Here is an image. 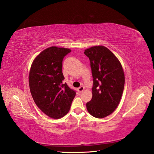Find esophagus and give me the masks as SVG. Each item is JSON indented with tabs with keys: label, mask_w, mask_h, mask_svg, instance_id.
<instances>
[{
	"label": "esophagus",
	"mask_w": 154,
	"mask_h": 154,
	"mask_svg": "<svg viewBox=\"0 0 154 154\" xmlns=\"http://www.w3.org/2000/svg\"><path fill=\"white\" fill-rule=\"evenodd\" d=\"M84 90V86H80V88H78V92H79L80 94H81L82 92Z\"/></svg>",
	"instance_id": "obj_1"
}]
</instances>
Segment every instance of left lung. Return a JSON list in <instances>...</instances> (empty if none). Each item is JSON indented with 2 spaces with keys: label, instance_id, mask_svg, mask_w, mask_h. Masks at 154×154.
Instances as JSON below:
<instances>
[{
  "label": "left lung",
  "instance_id": "8db88e82",
  "mask_svg": "<svg viewBox=\"0 0 154 154\" xmlns=\"http://www.w3.org/2000/svg\"><path fill=\"white\" fill-rule=\"evenodd\" d=\"M84 54L90 61L94 86L92 98L86 103L89 113L102 119L113 112L120 103L125 86V73L120 61L107 47H91Z\"/></svg>",
  "mask_w": 154,
  "mask_h": 154
}]
</instances>
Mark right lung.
<instances>
[{
	"label": "right lung",
	"instance_id": "1",
	"mask_svg": "<svg viewBox=\"0 0 154 154\" xmlns=\"http://www.w3.org/2000/svg\"><path fill=\"white\" fill-rule=\"evenodd\" d=\"M70 51L68 48L50 47L42 51L31 65V94L40 110L52 119L66 115L76 95V92L63 83V60Z\"/></svg>",
	"mask_w": 154,
	"mask_h": 154
}]
</instances>
